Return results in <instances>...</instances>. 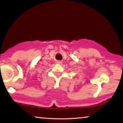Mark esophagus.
Here are the masks:
<instances>
[{
	"label": "esophagus",
	"mask_w": 123,
	"mask_h": 123,
	"mask_svg": "<svg viewBox=\"0 0 123 123\" xmlns=\"http://www.w3.org/2000/svg\"><path fill=\"white\" fill-rule=\"evenodd\" d=\"M56 63H57V64H61L62 63V62L60 61H57L56 62Z\"/></svg>",
	"instance_id": "1"
}]
</instances>
